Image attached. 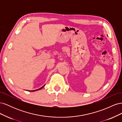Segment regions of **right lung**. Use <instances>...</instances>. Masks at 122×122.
<instances>
[{
	"label": "right lung",
	"instance_id": "1",
	"mask_svg": "<svg viewBox=\"0 0 122 122\" xmlns=\"http://www.w3.org/2000/svg\"><path fill=\"white\" fill-rule=\"evenodd\" d=\"M45 86V85H44V86H43L42 87H41V88H39V89H37V90H34V91H30L31 92H34V91H38V90H41V89H42V88Z\"/></svg>",
	"mask_w": 122,
	"mask_h": 122
}]
</instances>
